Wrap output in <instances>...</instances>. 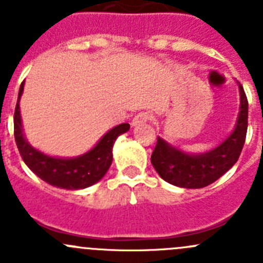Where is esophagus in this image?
<instances>
[{"instance_id":"esophagus-1","label":"esophagus","mask_w":263,"mask_h":263,"mask_svg":"<svg viewBox=\"0 0 263 263\" xmlns=\"http://www.w3.org/2000/svg\"><path fill=\"white\" fill-rule=\"evenodd\" d=\"M152 118L153 116L150 115V113H147V111H141V113H138V115L133 118V125L136 126V125L139 124H145L147 121H152Z\"/></svg>"}]
</instances>
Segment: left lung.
Wrapping results in <instances>:
<instances>
[{"label":"left lung","mask_w":263,"mask_h":263,"mask_svg":"<svg viewBox=\"0 0 263 263\" xmlns=\"http://www.w3.org/2000/svg\"><path fill=\"white\" fill-rule=\"evenodd\" d=\"M240 87V113L233 133L212 152L191 155L170 146L158 137L152 163L160 178L183 188H203L224 175L240 158L248 132V99Z\"/></svg>","instance_id":"obj_1"}]
</instances>
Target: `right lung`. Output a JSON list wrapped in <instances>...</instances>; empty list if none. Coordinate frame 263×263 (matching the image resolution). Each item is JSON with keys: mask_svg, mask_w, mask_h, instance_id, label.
<instances>
[{"mask_svg": "<svg viewBox=\"0 0 263 263\" xmlns=\"http://www.w3.org/2000/svg\"><path fill=\"white\" fill-rule=\"evenodd\" d=\"M23 92V83L20 87L18 101L14 110V138L23 162L36 176L53 187L66 190H80L99 182L111 164V147L118 136L126 133L129 124H121L109 130L100 142L87 154L71 159L52 158L38 152L27 143L23 137L20 115V99Z\"/></svg>", "mask_w": 263, "mask_h": 263, "instance_id": "right-lung-1", "label": "right lung"}]
</instances>
